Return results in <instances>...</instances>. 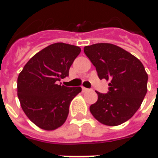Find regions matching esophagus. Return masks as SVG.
Segmentation results:
<instances>
[{
  "label": "esophagus",
  "mask_w": 158,
  "mask_h": 158,
  "mask_svg": "<svg viewBox=\"0 0 158 158\" xmlns=\"http://www.w3.org/2000/svg\"><path fill=\"white\" fill-rule=\"evenodd\" d=\"M89 89H87V88H85V87H82V91L83 92H87V91H89Z\"/></svg>",
  "instance_id": "obj_1"
}]
</instances>
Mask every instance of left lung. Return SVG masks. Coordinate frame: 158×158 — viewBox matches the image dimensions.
Instances as JSON below:
<instances>
[{
	"label": "left lung",
	"instance_id": "left-lung-1",
	"mask_svg": "<svg viewBox=\"0 0 158 158\" xmlns=\"http://www.w3.org/2000/svg\"><path fill=\"white\" fill-rule=\"evenodd\" d=\"M100 79H110L108 91L97 92L89 111L100 123L117 126L131 118L147 92L148 75L135 56L119 46L98 43L84 48Z\"/></svg>",
	"mask_w": 158,
	"mask_h": 158
}]
</instances>
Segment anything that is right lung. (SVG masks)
<instances>
[{"label": "right lung", "instance_id": "right-lung-1", "mask_svg": "<svg viewBox=\"0 0 158 158\" xmlns=\"http://www.w3.org/2000/svg\"><path fill=\"white\" fill-rule=\"evenodd\" d=\"M81 52L76 45L55 43L30 58L18 78V96L23 112L35 125L45 130L62 126L73 97L81 87H67L59 81Z\"/></svg>", "mask_w": 158, "mask_h": 158}]
</instances>
